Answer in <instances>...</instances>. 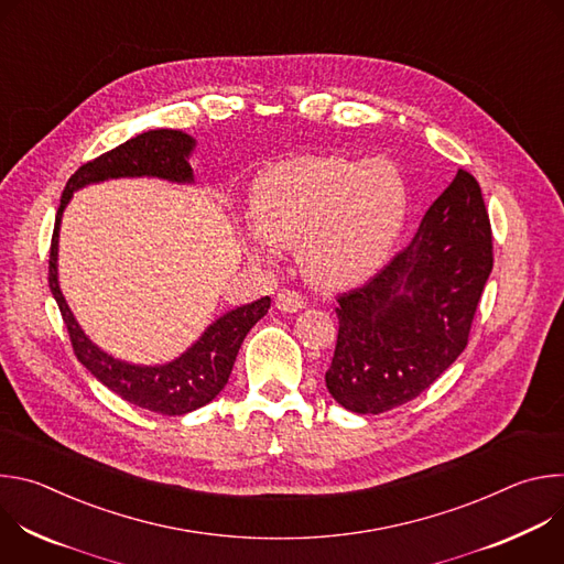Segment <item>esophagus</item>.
<instances>
[{
	"label": "esophagus",
	"mask_w": 564,
	"mask_h": 564,
	"mask_svg": "<svg viewBox=\"0 0 564 564\" xmlns=\"http://www.w3.org/2000/svg\"><path fill=\"white\" fill-rule=\"evenodd\" d=\"M303 305H305L303 296L299 292H294V290H281L276 294V307L281 312H299Z\"/></svg>",
	"instance_id": "esophagus-1"
}]
</instances>
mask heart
<instances>
[{
	"instance_id": "obj_1",
	"label": "heart",
	"mask_w": 564,
	"mask_h": 564,
	"mask_svg": "<svg viewBox=\"0 0 564 564\" xmlns=\"http://www.w3.org/2000/svg\"><path fill=\"white\" fill-rule=\"evenodd\" d=\"M243 229L252 259L276 263L299 243L305 276L324 290L368 281L388 261L409 218V187L388 160L296 155L265 170Z\"/></svg>"
}]
</instances>
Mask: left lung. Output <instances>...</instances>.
<instances>
[{"mask_svg":"<svg viewBox=\"0 0 564 564\" xmlns=\"http://www.w3.org/2000/svg\"><path fill=\"white\" fill-rule=\"evenodd\" d=\"M491 270L485 198L459 170L409 248L364 288L337 299L339 335L326 372L337 404L379 415L424 392L466 348Z\"/></svg>","mask_w":564,"mask_h":564,"instance_id":"left-lung-1","label":"left lung"}]
</instances>
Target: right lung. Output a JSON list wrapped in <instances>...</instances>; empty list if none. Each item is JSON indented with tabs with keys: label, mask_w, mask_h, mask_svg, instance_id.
Returning <instances> with one entry per match:
<instances>
[{
	"label": "right lung",
	"mask_w": 564,
	"mask_h": 564,
	"mask_svg": "<svg viewBox=\"0 0 564 564\" xmlns=\"http://www.w3.org/2000/svg\"><path fill=\"white\" fill-rule=\"evenodd\" d=\"M196 140L183 131L153 129L98 155L79 167L66 183L59 198L51 238L48 285L66 324L73 352L98 381L133 406L158 415H185L209 401L225 388L238 348L270 310V296L234 307L218 316L192 348L163 366H138L100 350L75 321L57 281V240L62 214L73 192L111 178H163L170 183H194L189 155Z\"/></svg>",
	"instance_id": "right-lung-1"
}]
</instances>
